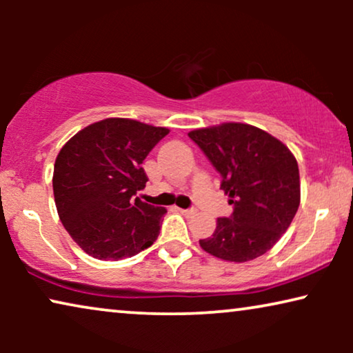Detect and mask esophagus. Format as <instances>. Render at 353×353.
<instances>
[{
	"instance_id": "34e87169",
	"label": "esophagus",
	"mask_w": 353,
	"mask_h": 353,
	"mask_svg": "<svg viewBox=\"0 0 353 353\" xmlns=\"http://www.w3.org/2000/svg\"><path fill=\"white\" fill-rule=\"evenodd\" d=\"M181 212L183 215H194L196 214V209H178Z\"/></svg>"
}]
</instances>
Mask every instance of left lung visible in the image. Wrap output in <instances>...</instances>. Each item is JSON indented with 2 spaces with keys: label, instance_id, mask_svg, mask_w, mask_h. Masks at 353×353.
I'll return each instance as SVG.
<instances>
[{
  "label": "left lung",
  "instance_id": "1",
  "mask_svg": "<svg viewBox=\"0 0 353 353\" xmlns=\"http://www.w3.org/2000/svg\"><path fill=\"white\" fill-rule=\"evenodd\" d=\"M221 175V190L234 205L216 219L207 254L244 263L281 239L301 204V178L294 154L278 138L254 125L226 122L188 133Z\"/></svg>",
  "mask_w": 353,
  "mask_h": 353
}]
</instances>
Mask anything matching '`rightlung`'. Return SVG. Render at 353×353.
Instances as JSON below:
<instances>
[{"instance_id": "1", "label": "right lung", "mask_w": 353, "mask_h": 353, "mask_svg": "<svg viewBox=\"0 0 353 353\" xmlns=\"http://www.w3.org/2000/svg\"><path fill=\"white\" fill-rule=\"evenodd\" d=\"M170 130L110 117L80 130L57 154L52 191L72 239L98 260L133 257L157 239L165 207L146 204L141 163Z\"/></svg>"}]
</instances>
